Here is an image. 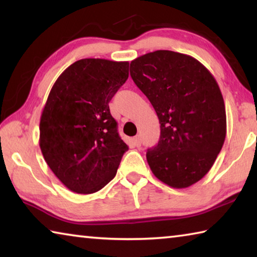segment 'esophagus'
Masks as SVG:
<instances>
[{
    "label": "esophagus",
    "instance_id": "1",
    "mask_svg": "<svg viewBox=\"0 0 257 257\" xmlns=\"http://www.w3.org/2000/svg\"><path fill=\"white\" fill-rule=\"evenodd\" d=\"M134 143H135V145H136L137 147L142 145V138H141V136H139V135L134 138Z\"/></svg>",
    "mask_w": 257,
    "mask_h": 257
}]
</instances>
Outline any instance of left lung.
Masks as SVG:
<instances>
[{
    "mask_svg": "<svg viewBox=\"0 0 257 257\" xmlns=\"http://www.w3.org/2000/svg\"><path fill=\"white\" fill-rule=\"evenodd\" d=\"M130 76L160 121L146 159L159 180L187 188L210 171L227 134L224 101L212 73L193 56L160 50L130 63Z\"/></svg>",
    "mask_w": 257,
    "mask_h": 257,
    "instance_id": "obj_1",
    "label": "left lung"
}]
</instances>
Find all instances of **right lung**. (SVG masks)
I'll use <instances>...</instances> for the list:
<instances>
[{
  "label": "right lung",
  "instance_id": "1",
  "mask_svg": "<svg viewBox=\"0 0 257 257\" xmlns=\"http://www.w3.org/2000/svg\"><path fill=\"white\" fill-rule=\"evenodd\" d=\"M129 76V62L82 59L54 82L43 108L40 147L69 190L93 194L116 175L128 146L108 103Z\"/></svg>",
  "mask_w": 257,
  "mask_h": 257
}]
</instances>
